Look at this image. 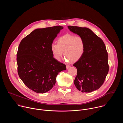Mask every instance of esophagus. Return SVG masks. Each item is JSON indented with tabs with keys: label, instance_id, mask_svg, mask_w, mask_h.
Here are the masks:
<instances>
[{
	"label": "esophagus",
	"instance_id": "34e87169",
	"mask_svg": "<svg viewBox=\"0 0 123 123\" xmlns=\"http://www.w3.org/2000/svg\"><path fill=\"white\" fill-rule=\"evenodd\" d=\"M70 67H71V66H70L68 65H66V68H67V69H68Z\"/></svg>",
	"mask_w": 123,
	"mask_h": 123
}]
</instances>
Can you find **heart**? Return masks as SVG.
<instances>
[{
    "instance_id": "b5f03b06",
    "label": "heart",
    "mask_w": 123,
    "mask_h": 123,
    "mask_svg": "<svg viewBox=\"0 0 123 123\" xmlns=\"http://www.w3.org/2000/svg\"><path fill=\"white\" fill-rule=\"evenodd\" d=\"M57 42V44L53 43L50 46L52 54L57 61H60L63 52L65 60L71 63L77 62L84 53L85 42L83 38L80 36L66 34L59 37Z\"/></svg>"
}]
</instances>
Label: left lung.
<instances>
[{"label":"left lung","instance_id":"8db88e82","mask_svg":"<svg viewBox=\"0 0 123 123\" xmlns=\"http://www.w3.org/2000/svg\"><path fill=\"white\" fill-rule=\"evenodd\" d=\"M68 27L71 31L82 37L85 42L83 56L73 65L77 71L74 84L82 92L97 90L103 84L109 73L106 46L102 39L89 28L72 26Z\"/></svg>","mask_w":123,"mask_h":123}]
</instances>
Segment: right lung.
Segmentation results:
<instances>
[{"label": "right lung", "mask_w": 123, "mask_h": 123, "mask_svg": "<svg viewBox=\"0 0 123 123\" xmlns=\"http://www.w3.org/2000/svg\"><path fill=\"white\" fill-rule=\"evenodd\" d=\"M61 26L37 29L20 42L16 55L17 72L30 90L44 93L50 90L56 77L66 69L65 64L56 60L50 46L60 30Z\"/></svg>", "instance_id": "right-lung-1"}]
</instances>
